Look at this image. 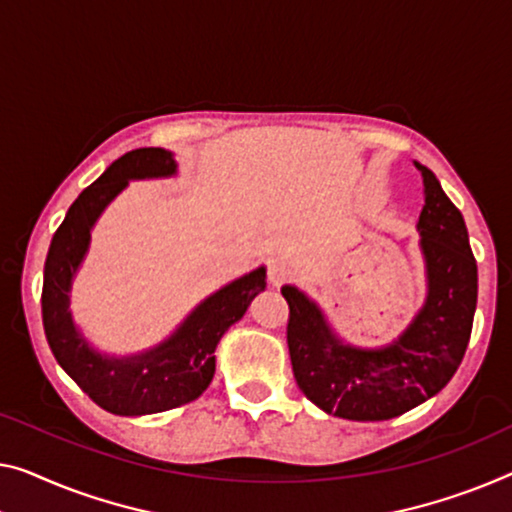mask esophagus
Returning <instances> with one entry per match:
<instances>
[{
  "instance_id": "34e87169",
  "label": "esophagus",
  "mask_w": 512,
  "mask_h": 512,
  "mask_svg": "<svg viewBox=\"0 0 512 512\" xmlns=\"http://www.w3.org/2000/svg\"><path fill=\"white\" fill-rule=\"evenodd\" d=\"M287 278H289V266L285 264V262H271V266H269V282L273 287H280V285H285L287 282Z\"/></svg>"
}]
</instances>
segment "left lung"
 Instances as JSON below:
<instances>
[{"label":"left lung","instance_id":"left-lung-1","mask_svg":"<svg viewBox=\"0 0 512 512\" xmlns=\"http://www.w3.org/2000/svg\"><path fill=\"white\" fill-rule=\"evenodd\" d=\"M423 174L425 204L418 218L427 296L398 340L377 349L342 342L315 301L292 285L287 347L305 398L347 421H388L444 388L467 352L478 299V266L460 209L432 170Z\"/></svg>","mask_w":512,"mask_h":512}]
</instances>
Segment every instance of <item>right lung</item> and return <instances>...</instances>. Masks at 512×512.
I'll use <instances>...</instances> for the list:
<instances>
[{
  "label": "right lung",
  "mask_w": 512,
  "mask_h": 512,
  "mask_svg": "<svg viewBox=\"0 0 512 512\" xmlns=\"http://www.w3.org/2000/svg\"><path fill=\"white\" fill-rule=\"evenodd\" d=\"M177 174L170 151L133 149L105 170L71 204L52 236L43 271V329L57 363L98 407L117 416L158 414L193 402L207 391L216 372L223 333L246 315L250 301L266 287V269L246 273L204 299L165 342L133 356H105L75 329L68 292L87 255L91 227L131 179Z\"/></svg>",
  "instance_id": "obj_1"
}]
</instances>
